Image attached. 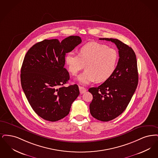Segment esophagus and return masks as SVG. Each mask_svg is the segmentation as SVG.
Here are the masks:
<instances>
[{"label":"esophagus","mask_w":158,"mask_h":158,"mask_svg":"<svg viewBox=\"0 0 158 158\" xmlns=\"http://www.w3.org/2000/svg\"><path fill=\"white\" fill-rule=\"evenodd\" d=\"M79 89H80V92L81 94L84 93L87 91V89H85L84 87H81V86L79 87Z\"/></svg>","instance_id":"obj_1"}]
</instances>
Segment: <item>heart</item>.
Returning a JSON list of instances; mask_svg holds the SVG:
<instances>
[{
    "label": "heart",
    "instance_id": "1",
    "mask_svg": "<svg viewBox=\"0 0 158 158\" xmlns=\"http://www.w3.org/2000/svg\"><path fill=\"white\" fill-rule=\"evenodd\" d=\"M118 55L116 50L96 42L83 45L76 54L70 51L65 56V64L69 72L76 76L84 69L85 70L78 77L80 84L85 85L96 80L101 82L107 80L116 69Z\"/></svg>",
    "mask_w": 158,
    "mask_h": 158
}]
</instances>
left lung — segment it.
<instances>
[{"instance_id": "obj_1", "label": "left lung", "mask_w": 158, "mask_h": 158, "mask_svg": "<svg viewBox=\"0 0 158 158\" xmlns=\"http://www.w3.org/2000/svg\"><path fill=\"white\" fill-rule=\"evenodd\" d=\"M99 40L114 43L119 54L113 74L98 87L89 89L93 97L89 104L91 114L98 120L108 122L123 112L136 91L139 79L137 61L133 49L120 40Z\"/></svg>"}]
</instances>
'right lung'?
<instances>
[{"mask_svg":"<svg viewBox=\"0 0 158 158\" xmlns=\"http://www.w3.org/2000/svg\"><path fill=\"white\" fill-rule=\"evenodd\" d=\"M81 42L78 36H69L61 42L45 40L27 51L21 71L22 88L35 112L44 120H60L67 116L80 94L77 84L65 87L69 75L65 56Z\"/></svg>","mask_w":158,"mask_h":158,"instance_id":"1","label":"right lung"}]
</instances>
